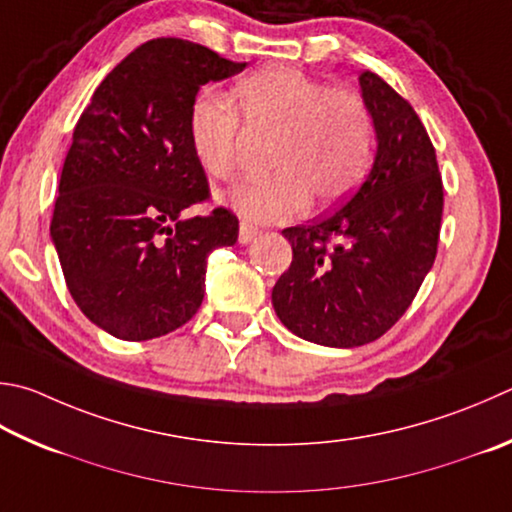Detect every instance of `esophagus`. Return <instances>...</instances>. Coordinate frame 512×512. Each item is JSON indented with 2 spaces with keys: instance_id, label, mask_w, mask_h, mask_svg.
<instances>
[{
  "instance_id": "34e87169",
  "label": "esophagus",
  "mask_w": 512,
  "mask_h": 512,
  "mask_svg": "<svg viewBox=\"0 0 512 512\" xmlns=\"http://www.w3.org/2000/svg\"><path fill=\"white\" fill-rule=\"evenodd\" d=\"M257 235H259L257 228L248 226V224L239 226V244H250V241H253Z\"/></svg>"
}]
</instances>
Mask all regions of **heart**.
<instances>
[{"label":"heart","mask_w":512,"mask_h":512,"mask_svg":"<svg viewBox=\"0 0 512 512\" xmlns=\"http://www.w3.org/2000/svg\"><path fill=\"white\" fill-rule=\"evenodd\" d=\"M188 136L194 159L219 181L235 179L244 136L271 141V176L224 197L246 224L266 226L304 215L311 199L329 206L347 197L369 165L374 120L351 91L273 67L241 80L230 102L212 94L194 100Z\"/></svg>","instance_id":"1"}]
</instances>
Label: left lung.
Wrapping results in <instances>:
<instances>
[{
	"label": "left lung",
	"instance_id": "1",
	"mask_svg": "<svg viewBox=\"0 0 512 512\" xmlns=\"http://www.w3.org/2000/svg\"><path fill=\"white\" fill-rule=\"evenodd\" d=\"M358 80L376 129L374 165L345 206L282 230L293 262L273 286L288 331L340 349L378 340L410 309L434 264L443 215L439 163L421 118L376 73Z\"/></svg>",
	"mask_w": 512,
	"mask_h": 512
}]
</instances>
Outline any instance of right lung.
Masks as SVG:
<instances>
[{
	"label": "right lung",
	"mask_w": 512,
	"mask_h": 512,
	"mask_svg": "<svg viewBox=\"0 0 512 512\" xmlns=\"http://www.w3.org/2000/svg\"><path fill=\"white\" fill-rule=\"evenodd\" d=\"M244 69L179 37L150 40L107 73L73 129L51 239L71 297L114 338L183 327L203 302L208 255L237 241L226 208L181 215L210 197L190 109L203 85Z\"/></svg>",
	"instance_id": "add662e5"
}]
</instances>
